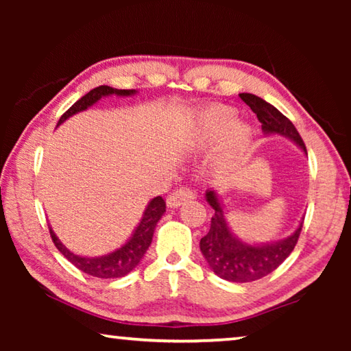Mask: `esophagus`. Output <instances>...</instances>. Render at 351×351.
Returning <instances> with one entry per match:
<instances>
[{
	"label": "esophagus",
	"instance_id": "1",
	"mask_svg": "<svg viewBox=\"0 0 351 351\" xmlns=\"http://www.w3.org/2000/svg\"><path fill=\"white\" fill-rule=\"evenodd\" d=\"M193 198H195V193L192 192V190L187 187H182L180 190H175L173 193H170L165 203H167L169 209H175V207H180L184 203H187V201L193 199Z\"/></svg>",
	"mask_w": 351,
	"mask_h": 351
}]
</instances>
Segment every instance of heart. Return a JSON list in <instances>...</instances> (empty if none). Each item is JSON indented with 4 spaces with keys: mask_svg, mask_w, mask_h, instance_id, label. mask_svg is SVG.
I'll return each instance as SVG.
<instances>
[{
    "mask_svg": "<svg viewBox=\"0 0 351 351\" xmlns=\"http://www.w3.org/2000/svg\"><path fill=\"white\" fill-rule=\"evenodd\" d=\"M234 117V108L226 105H210L201 110L184 141L187 150H204L219 139V153L224 159L239 158L252 142L254 133L249 123Z\"/></svg>",
    "mask_w": 351,
    "mask_h": 351,
    "instance_id": "heart-1",
    "label": "heart"
}]
</instances>
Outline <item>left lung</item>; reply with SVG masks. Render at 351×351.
<instances>
[{
	"instance_id": "1",
	"label": "left lung",
	"mask_w": 351,
	"mask_h": 351,
	"mask_svg": "<svg viewBox=\"0 0 351 351\" xmlns=\"http://www.w3.org/2000/svg\"><path fill=\"white\" fill-rule=\"evenodd\" d=\"M240 99L257 114L265 136H283L306 154V148L300 134L288 117H285L276 106L258 96L249 93L239 94ZM206 201L215 210L212 217L210 229L199 241V249L209 268L223 280L235 283H247L263 278L276 271L293 252L299 240L304 218L293 234L287 239L247 243L237 235L226 218L223 201L217 190H206Z\"/></svg>"
}]
</instances>
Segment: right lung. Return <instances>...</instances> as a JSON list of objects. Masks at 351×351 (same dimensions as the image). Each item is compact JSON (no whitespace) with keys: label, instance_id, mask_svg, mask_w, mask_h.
Listing matches in <instances>:
<instances>
[{"label":"right lung","instance_id":"right-lung-1","mask_svg":"<svg viewBox=\"0 0 351 351\" xmlns=\"http://www.w3.org/2000/svg\"><path fill=\"white\" fill-rule=\"evenodd\" d=\"M138 94L136 90H117V88L111 86H97L91 90L88 94H85L80 100L71 106V108L64 112L58 121V125H62L63 122H66L69 117H73L77 112L86 111L91 108L93 105H96L100 99L117 96V97H130ZM165 212V203L161 197H154L150 199V203L145 206V210L142 213V218L139 219L138 226H136L132 235L128 237V240L123 243L121 247L114 249L108 254L96 255V257H86V255L74 254L73 251L63 245L58 240L54 230L49 226V232L54 241L56 247L60 251V254L64 255V258L71 261L75 268H79L82 272H85L88 276L99 277V278H121L132 272L136 266L141 263V260L144 258L148 246L152 245L154 229L159 219L162 218Z\"/></svg>","mask_w":351,"mask_h":351}]
</instances>
